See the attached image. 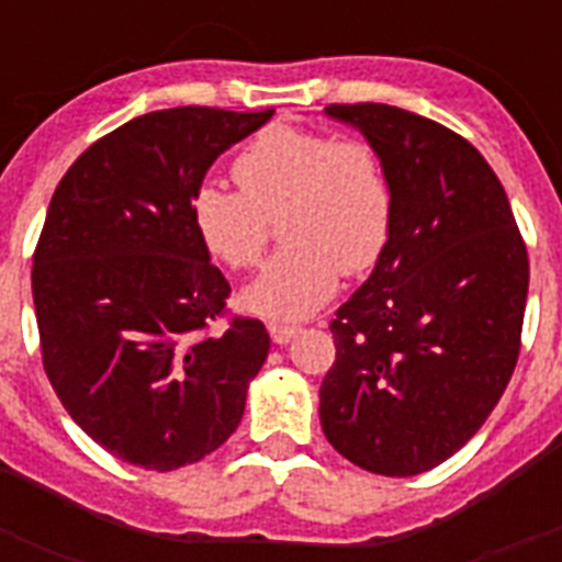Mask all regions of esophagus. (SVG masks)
Masks as SVG:
<instances>
[{
	"label": "esophagus",
	"mask_w": 562,
	"mask_h": 562,
	"mask_svg": "<svg viewBox=\"0 0 562 562\" xmlns=\"http://www.w3.org/2000/svg\"><path fill=\"white\" fill-rule=\"evenodd\" d=\"M267 329H270L272 342H278V346H286V342L297 335V326H286V324H270Z\"/></svg>",
	"instance_id": "1"
}]
</instances>
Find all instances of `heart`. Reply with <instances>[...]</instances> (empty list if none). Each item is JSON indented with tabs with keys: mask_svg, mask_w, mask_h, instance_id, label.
I'll use <instances>...</instances> for the list:
<instances>
[{
	"mask_svg": "<svg viewBox=\"0 0 562 562\" xmlns=\"http://www.w3.org/2000/svg\"><path fill=\"white\" fill-rule=\"evenodd\" d=\"M233 180L238 191L205 182L191 193V225L216 261L247 270L281 220L286 247L241 292L252 315L304 321L335 295L340 272L371 270L389 247L394 186L380 148L362 137L272 123L238 151Z\"/></svg>",
	"mask_w": 562,
	"mask_h": 562,
	"instance_id": "obj_1",
	"label": "heart"
}]
</instances>
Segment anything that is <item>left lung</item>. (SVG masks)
<instances>
[{"instance_id":"8db88e82","label":"left lung","mask_w":562,"mask_h":562,"mask_svg":"<svg viewBox=\"0 0 562 562\" xmlns=\"http://www.w3.org/2000/svg\"><path fill=\"white\" fill-rule=\"evenodd\" d=\"M380 148L394 231L331 321L321 385L331 448L376 475H419L473 439L513 376L529 258L490 162L450 128L389 103H331Z\"/></svg>"}]
</instances>
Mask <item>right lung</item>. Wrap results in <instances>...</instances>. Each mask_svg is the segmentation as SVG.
Masks as SVG:
<instances>
[{
  "instance_id": "add662e5",
  "label": "right lung",
  "mask_w": 562,
  "mask_h": 562,
  "mask_svg": "<svg viewBox=\"0 0 562 562\" xmlns=\"http://www.w3.org/2000/svg\"><path fill=\"white\" fill-rule=\"evenodd\" d=\"M265 112L177 106L123 123L58 182L33 256L42 360L67 414L128 464L168 473L225 445L270 351L261 321L211 331L231 284L191 193Z\"/></svg>"
}]
</instances>
